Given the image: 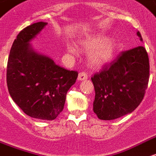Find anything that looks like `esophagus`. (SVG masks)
I'll return each mask as SVG.
<instances>
[{
  "label": "esophagus",
  "mask_w": 156,
  "mask_h": 156,
  "mask_svg": "<svg viewBox=\"0 0 156 156\" xmlns=\"http://www.w3.org/2000/svg\"><path fill=\"white\" fill-rule=\"evenodd\" d=\"M87 78V74L86 73L82 72V73H78V80L83 81V80H86Z\"/></svg>",
  "instance_id": "obj_1"
}]
</instances>
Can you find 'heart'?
<instances>
[{
	"instance_id": "b5f03b06",
	"label": "heart",
	"mask_w": 156,
	"mask_h": 156,
	"mask_svg": "<svg viewBox=\"0 0 156 156\" xmlns=\"http://www.w3.org/2000/svg\"><path fill=\"white\" fill-rule=\"evenodd\" d=\"M86 49H93L89 55L91 63L95 67L106 65L112 60L116 50V41L113 38H107L102 34H98L89 37L83 43ZM67 49L73 55L76 54V49L69 45Z\"/></svg>"
}]
</instances>
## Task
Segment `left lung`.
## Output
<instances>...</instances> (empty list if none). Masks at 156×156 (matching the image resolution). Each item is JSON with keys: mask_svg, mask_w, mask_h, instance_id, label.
Returning a JSON list of instances; mask_svg holds the SVG:
<instances>
[{"mask_svg": "<svg viewBox=\"0 0 156 156\" xmlns=\"http://www.w3.org/2000/svg\"><path fill=\"white\" fill-rule=\"evenodd\" d=\"M136 34L142 41L140 33ZM149 77V57L144 47L122 52L91 78L95 89L93 112L106 121L132 112L142 101Z\"/></svg>", "mask_w": 156, "mask_h": 156, "instance_id": "1", "label": "left lung"}]
</instances>
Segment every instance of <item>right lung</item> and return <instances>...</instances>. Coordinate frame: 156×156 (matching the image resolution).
Returning a JSON list of instances; mask_svg holds the SVG:
<instances>
[{
    "instance_id": "right-lung-1",
    "label": "right lung",
    "mask_w": 156,
    "mask_h": 156,
    "mask_svg": "<svg viewBox=\"0 0 156 156\" xmlns=\"http://www.w3.org/2000/svg\"><path fill=\"white\" fill-rule=\"evenodd\" d=\"M46 25L34 23L18 34L8 58L6 83L11 98L26 115L52 121L63 111L67 92L78 73L32 49L30 42Z\"/></svg>"
}]
</instances>
